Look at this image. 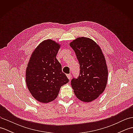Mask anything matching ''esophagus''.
I'll use <instances>...</instances> for the list:
<instances>
[{
  "label": "esophagus",
  "instance_id": "34e87169",
  "mask_svg": "<svg viewBox=\"0 0 133 133\" xmlns=\"http://www.w3.org/2000/svg\"><path fill=\"white\" fill-rule=\"evenodd\" d=\"M67 77L68 78V79H69V80L71 79V74H67Z\"/></svg>",
  "mask_w": 133,
  "mask_h": 133
}]
</instances>
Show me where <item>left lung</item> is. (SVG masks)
Returning <instances> with one entry per match:
<instances>
[{
	"mask_svg": "<svg viewBox=\"0 0 133 133\" xmlns=\"http://www.w3.org/2000/svg\"><path fill=\"white\" fill-rule=\"evenodd\" d=\"M80 64V75L71 84L78 99L91 102L99 97L107 85L108 69L100 46L92 39L78 37L70 43Z\"/></svg>",
	"mask_w": 133,
	"mask_h": 133,
	"instance_id": "1",
	"label": "left lung"
}]
</instances>
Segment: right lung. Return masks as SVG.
Instances as JSON below:
<instances>
[{
  "label": "right lung",
  "instance_id": "right-lung-1",
  "mask_svg": "<svg viewBox=\"0 0 133 133\" xmlns=\"http://www.w3.org/2000/svg\"><path fill=\"white\" fill-rule=\"evenodd\" d=\"M61 44L51 39L42 41L31 55L26 70L30 92L39 102L47 103L58 97L61 87L69 82L56 58Z\"/></svg>",
  "mask_w": 133,
  "mask_h": 133
}]
</instances>
